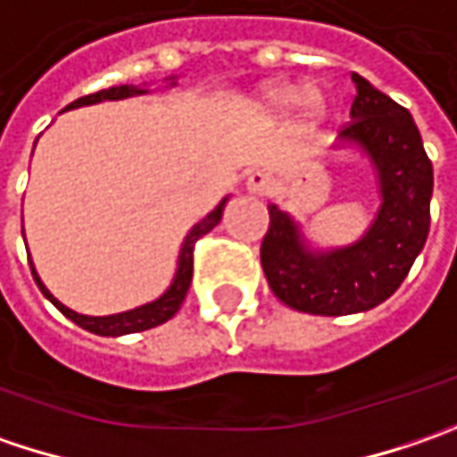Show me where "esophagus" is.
Instances as JSON below:
<instances>
[{
    "label": "esophagus",
    "instance_id": "esophagus-1",
    "mask_svg": "<svg viewBox=\"0 0 457 457\" xmlns=\"http://www.w3.org/2000/svg\"><path fill=\"white\" fill-rule=\"evenodd\" d=\"M270 187V179H268V173L263 170H250L248 173V181H245V189L250 194H255V196H263Z\"/></svg>",
    "mask_w": 457,
    "mask_h": 457
}]
</instances>
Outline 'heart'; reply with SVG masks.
<instances>
[{
  "label": "heart",
  "instance_id": "b5f03b06",
  "mask_svg": "<svg viewBox=\"0 0 457 457\" xmlns=\"http://www.w3.org/2000/svg\"><path fill=\"white\" fill-rule=\"evenodd\" d=\"M261 110L270 120H287L299 110L302 125H314L325 114V99L317 89H304L296 84H270L261 94Z\"/></svg>",
  "mask_w": 457,
  "mask_h": 457
}]
</instances>
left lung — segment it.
Masks as SVG:
<instances>
[{"instance_id":"obj_1","label":"left lung","mask_w":457,"mask_h":457,"mask_svg":"<svg viewBox=\"0 0 457 457\" xmlns=\"http://www.w3.org/2000/svg\"><path fill=\"white\" fill-rule=\"evenodd\" d=\"M355 99L340 145H358L373 163L381 207L366 235L345 248H309L299 225L268 207L261 266L270 291L296 312L340 317L378 307L402 287L429 232L432 163L411 114L353 73Z\"/></svg>"}]
</instances>
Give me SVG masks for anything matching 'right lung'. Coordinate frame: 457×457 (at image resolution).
Masks as SVG:
<instances>
[{
	"label": "right lung",
	"instance_id": "1",
	"mask_svg": "<svg viewBox=\"0 0 457 457\" xmlns=\"http://www.w3.org/2000/svg\"><path fill=\"white\" fill-rule=\"evenodd\" d=\"M170 87H173V84H170ZM145 91L148 89H137V87H128V84H122V87H110V89H102L96 91V94H89V96H81V99L71 102L66 110L89 107V104H99V102H117V99L137 96V94H145ZM225 204H228V196H225L217 207L212 209L202 222H196V225L189 229V235L184 237L181 253H179V266H176V273H173L170 287L166 288L158 299H153V302L143 304V307L128 309V312H120V314H107V317L79 314V312H73V309H69L66 304H61V302L50 294L48 288H46V284L40 281V276H37V270H35V266H32L30 261L32 278H35L37 288L46 294V299H50L53 307L58 309L61 314H66L71 322H76L79 328L89 329L94 335H102V337H120V335H129V332H143V329L158 328V325L169 322L170 317H173V314L181 309V304H184L187 291H189L191 287V273H194V243H196L202 235H207L214 225H220L222 212H225Z\"/></svg>",
	"mask_w": 457,
	"mask_h": 457
}]
</instances>
